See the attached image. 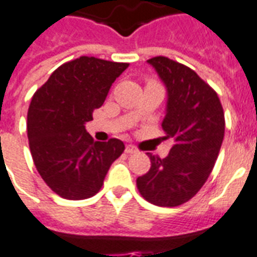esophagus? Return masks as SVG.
<instances>
[{"label": "esophagus", "mask_w": 257, "mask_h": 257, "mask_svg": "<svg viewBox=\"0 0 257 257\" xmlns=\"http://www.w3.org/2000/svg\"><path fill=\"white\" fill-rule=\"evenodd\" d=\"M126 153H136L137 152V148L133 147V145H126V149H124Z\"/></svg>", "instance_id": "1"}]
</instances>
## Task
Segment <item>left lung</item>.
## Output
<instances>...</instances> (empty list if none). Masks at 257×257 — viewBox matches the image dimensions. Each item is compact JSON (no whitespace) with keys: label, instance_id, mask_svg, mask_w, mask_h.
Returning <instances> with one entry per match:
<instances>
[{"label":"left lung","instance_id":"1","mask_svg":"<svg viewBox=\"0 0 257 257\" xmlns=\"http://www.w3.org/2000/svg\"><path fill=\"white\" fill-rule=\"evenodd\" d=\"M167 87L162 123L171 140L167 157L148 153L149 171L137 178L141 196L159 207H178L207 182L224 137V113L216 91L192 68L163 56L148 60Z\"/></svg>","mask_w":257,"mask_h":257}]
</instances>
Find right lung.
I'll list each match as a JSON object with an SVG mask.
<instances>
[{
	"mask_svg": "<svg viewBox=\"0 0 257 257\" xmlns=\"http://www.w3.org/2000/svg\"><path fill=\"white\" fill-rule=\"evenodd\" d=\"M127 63L82 56L60 65L29 106L27 137L34 164L60 197L85 200L100 192L110 164L124 151L120 140L94 142L85 128Z\"/></svg>",
	"mask_w": 257,
	"mask_h": 257,
	"instance_id": "1",
	"label": "right lung"
}]
</instances>
